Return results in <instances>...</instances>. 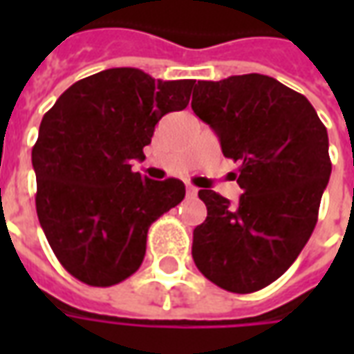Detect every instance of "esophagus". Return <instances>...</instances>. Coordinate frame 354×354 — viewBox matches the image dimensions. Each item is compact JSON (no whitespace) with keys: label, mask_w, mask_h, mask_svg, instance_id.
I'll use <instances>...</instances> for the list:
<instances>
[{"label":"esophagus","mask_w":354,"mask_h":354,"mask_svg":"<svg viewBox=\"0 0 354 354\" xmlns=\"http://www.w3.org/2000/svg\"><path fill=\"white\" fill-rule=\"evenodd\" d=\"M185 192H187V195H189V197H195V195L199 193V189H197L195 185L187 184V185H185Z\"/></svg>","instance_id":"34e87169"}]
</instances>
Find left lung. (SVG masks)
Masks as SVG:
<instances>
[{
    "label": "left lung",
    "mask_w": 354,
    "mask_h": 354,
    "mask_svg": "<svg viewBox=\"0 0 354 354\" xmlns=\"http://www.w3.org/2000/svg\"><path fill=\"white\" fill-rule=\"evenodd\" d=\"M192 108L239 161V203L201 189L207 220L193 231V261L216 286L266 288L304 250L319 220L332 162L326 127L304 94L260 73L197 81Z\"/></svg>",
    "instance_id": "left-lung-1"
}]
</instances>
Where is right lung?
Returning a JSON list of instances; mask_svg holds the SVG:
<instances>
[{"label": "right lung", "mask_w": 354, "mask_h": 354, "mask_svg": "<svg viewBox=\"0 0 354 354\" xmlns=\"http://www.w3.org/2000/svg\"><path fill=\"white\" fill-rule=\"evenodd\" d=\"M193 80L111 68L73 83L43 115L32 149L35 210L53 252L88 286H113L146 256L149 225L182 203L176 178L132 172L155 124L189 104Z\"/></svg>", "instance_id": "right-lung-1"}]
</instances>
